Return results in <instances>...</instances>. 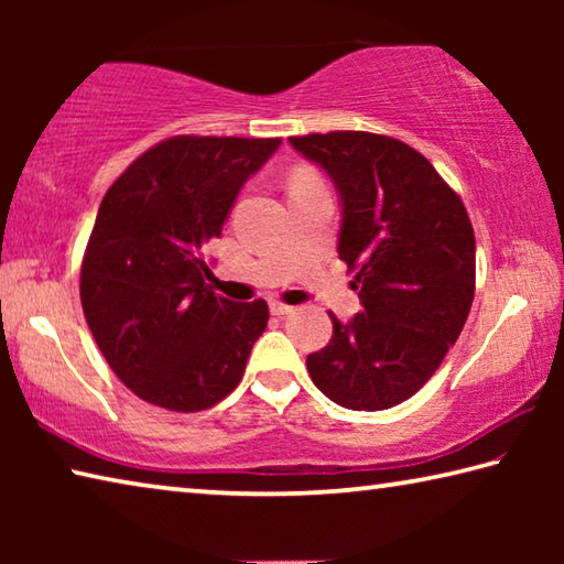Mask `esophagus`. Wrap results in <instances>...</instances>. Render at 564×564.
Returning a JSON list of instances; mask_svg holds the SVG:
<instances>
[{"mask_svg":"<svg viewBox=\"0 0 564 564\" xmlns=\"http://www.w3.org/2000/svg\"><path fill=\"white\" fill-rule=\"evenodd\" d=\"M269 308H271L273 316H289V313H293V305H285L281 301H271Z\"/></svg>","mask_w":564,"mask_h":564,"instance_id":"1","label":"esophagus"}]
</instances>
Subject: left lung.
Here are the masks:
<instances>
[{
    "instance_id": "left-lung-1",
    "label": "left lung",
    "mask_w": 564,
    "mask_h": 564,
    "mask_svg": "<svg viewBox=\"0 0 564 564\" xmlns=\"http://www.w3.org/2000/svg\"><path fill=\"white\" fill-rule=\"evenodd\" d=\"M340 198L338 259L356 271L360 313L305 358L333 403L386 410L415 395L455 346L475 295V234L431 161L390 137H291Z\"/></svg>"
}]
</instances>
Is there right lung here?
<instances>
[{"instance_id": "obj_1", "label": "right lung", "mask_w": 564, "mask_h": 564, "mask_svg": "<svg viewBox=\"0 0 564 564\" xmlns=\"http://www.w3.org/2000/svg\"><path fill=\"white\" fill-rule=\"evenodd\" d=\"M279 147L281 139L174 137L104 196L82 263V308L113 373L147 403L196 413L241 383L269 305L216 295L204 248Z\"/></svg>"}]
</instances>
